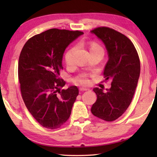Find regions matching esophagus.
<instances>
[{"mask_svg":"<svg viewBox=\"0 0 157 157\" xmlns=\"http://www.w3.org/2000/svg\"><path fill=\"white\" fill-rule=\"evenodd\" d=\"M79 90H80V91H87V90H88V89L87 88L80 87V88H79Z\"/></svg>","mask_w":157,"mask_h":157,"instance_id":"34e87169","label":"esophagus"}]
</instances>
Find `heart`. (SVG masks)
Segmentation results:
<instances>
[{
	"mask_svg": "<svg viewBox=\"0 0 157 157\" xmlns=\"http://www.w3.org/2000/svg\"><path fill=\"white\" fill-rule=\"evenodd\" d=\"M76 49H77L76 46H73V47L69 49L68 51H67L65 56V61L67 63V65H71L73 63V55H74V52L76 51ZM99 50H102L103 51L102 48L98 44H97V43L92 42L90 45V52L96 51H99ZM73 82H74V83H75V84H78L86 85L89 84L90 80L88 79L87 75L86 74H81L73 79Z\"/></svg>",
	"mask_w": 157,
	"mask_h": 157,
	"instance_id": "heart-1",
	"label": "heart"
}]
</instances>
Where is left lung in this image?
<instances>
[{
  "mask_svg": "<svg viewBox=\"0 0 157 157\" xmlns=\"http://www.w3.org/2000/svg\"><path fill=\"white\" fill-rule=\"evenodd\" d=\"M104 43L109 60L104 69L106 79H111V87L104 93L102 89H93L97 100L91 112L106 121L121 117L128 108L134 95L140 73V62L134 44L121 33L108 27H98L91 31Z\"/></svg>",
  "mask_w": 157,
  "mask_h": 157,
  "instance_id": "1",
  "label": "left lung"
}]
</instances>
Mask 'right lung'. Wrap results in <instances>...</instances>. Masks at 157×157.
<instances>
[{"mask_svg":"<svg viewBox=\"0 0 157 157\" xmlns=\"http://www.w3.org/2000/svg\"><path fill=\"white\" fill-rule=\"evenodd\" d=\"M80 31L51 29L29 38L19 55L18 78L22 98L42 126L55 129L67 121L78 96L75 86L62 89L59 78L65 48Z\"/></svg>","mask_w":157,"mask_h":157,"instance_id":"add662e5","label":"right lung"}]
</instances>
